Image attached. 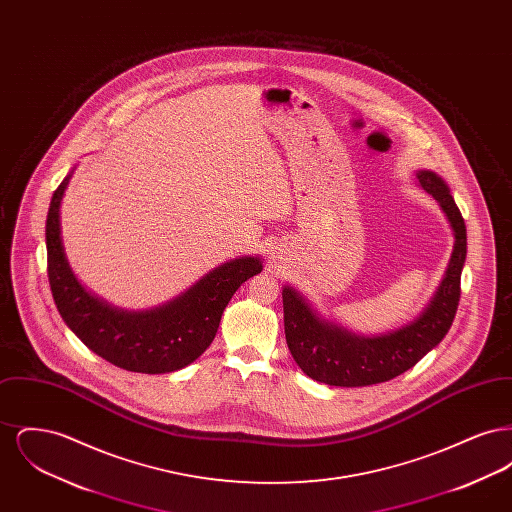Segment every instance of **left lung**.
Wrapping results in <instances>:
<instances>
[{"label":"left lung","mask_w":512,"mask_h":512,"mask_svg":"<svg viewBox=\"0 0 512 512\" xmlns=\"http://www.w3.org/2000/svg\"><path fill=\"white\" fill-rule=\"evenodd\" d=\"M416 180L432 195L451 224L455 244L438 292L428 307L405 326L380 334L357 336L318 317L303 295L284 286V330L293 361L313 380L359 388L388 382L413 368L449 332L461 299V272L466 259V226L445 180L432 171L416 172Z\"/></svg>","instance_id":"obj_1"}]
</instances>
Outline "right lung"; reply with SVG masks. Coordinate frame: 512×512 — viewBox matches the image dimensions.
<instances>
[{
    "instance_id": "1",
    "label": "right lung",
    "mask_w": 512,
    "mask_h": 512,
    "mask_svg": "<svg viewBox=\"0 0 512 512\" xmlns=\"http://www.w3.org/2000/svg\"><path fill=\"white\" fill-rule=\"evenodd\" d=\"M71 176L73 172L53 192L46 220L49 286L59 315L88 349L124 370L163 374L194 363L215 340L232 295L263 270V261H228L182 295L147 311L111 307L78 282L65 257L59 213Z\"/></svg>"
}]
</instances>
